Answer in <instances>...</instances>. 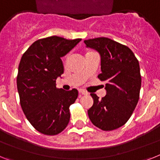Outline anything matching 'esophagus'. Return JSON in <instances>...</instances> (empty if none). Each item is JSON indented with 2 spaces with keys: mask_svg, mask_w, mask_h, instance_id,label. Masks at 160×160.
I'll use <instances>...</instances> for the list:
<instances>
[{
  "mask_svg": "<svg viewBox=\"0 0 160 160\" xmlns=\"http://www.w3.org/2000/svg\"><path fill=\"white\" fill-rule=\"evenodd\" d=\"M79 93H80V95H87L88 94V92H87L86 91L83 90V89H79Z\"/></svg>",
  "mask_w": 160,
  "mask_h": 160,
  "instance_id": "34e87169",
  "label": "esophagus"
}]
</instances>
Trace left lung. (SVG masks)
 I'll use <instances>...</instances> for the list:
<instances>
[{
  "instance_id": "1",
  "label": "left lung",
  "mask_w": 160,
  "mask_h": 160,
  "mask_svg": "<svg viewBox=\"0 0 160 160\" xmlns=\"http://www.w3.org/2000/svg\"><path fill=\"white\" fill-rule=\"evenodd\" d=\"M87 47L101 55V81L105 82L107 95L102 99L91 93L93 105L88 110L93 125L103 131H111L125 124L139 100L142 76L138 60L124 45L107 38L85 40Z\"/></svg>"
}]
</instances>
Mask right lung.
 Returning a JSON list of instances; mask_svg holds the SVG:
<instances>
[{
    "label": "right lung",
    "instance_id": "obj_1",
    "mask_svg": "<svg viewBox=\"0 0 160 160\" xmlns=\"http://www.w3.org/2000/svg\"><path fill=\"white\" fill-rule=\"evenodd\" d=\"M80 40L57 36L40 39L20 60L17 76L20 105L31 124L45 135H57L69 123V107L76 102L78 91L58 88L56 80L64 72L61 58Z\"/></svg>",
    "mask_w": 160,
    "mask_h": 160
}]
</instances>
